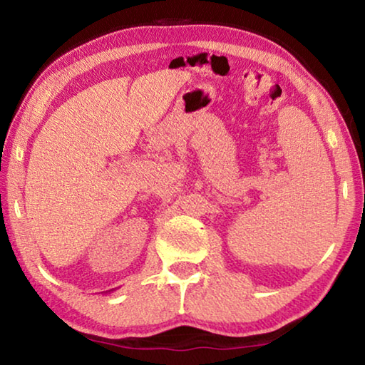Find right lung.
Listing matches in <instances>:
<instances>
[{"instance_id": "1", "label": "right lung", "mask_w": 365, "mask_h": 365, "mask_svg": "<svg viewBox=\"0 0 365 365\" xmlns=\"http://www.w3.org/2000/svg\"><path fill=\"white\" fill-rule=\"evenodd\" d=\"M110 292H113V289H109V292H106V293H110Z\"/></svg>"}]
</instances>
